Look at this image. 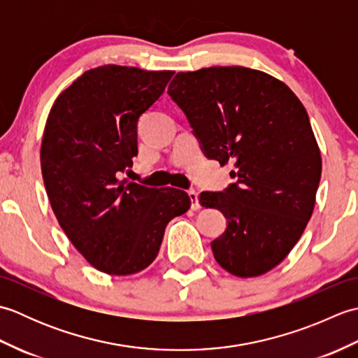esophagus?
Masks as SVG:
<instances>
[{
	"instance_id": "obj_1",
	"label": "esophagus",
	"mask_w": 358,
	"mask_h": 358,
	"mask_svg": "<svg viewBox=\"0 0 358 358\" xmlns=\"http://www.w3.org/2000/svg\"><path fill=\"white\" fill-rule=\"evenodd\" d=\"M187 195H189V199H191V208L194 209V210H199L200 209V203H199V192L196 191H194V189H191V191H187Z\"/></svg>"
}]
</instances>
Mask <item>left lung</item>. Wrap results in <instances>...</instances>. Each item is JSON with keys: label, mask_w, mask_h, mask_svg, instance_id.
<instances>
[{"label": "left lung", "mask_w": 358, "mask_h": 358, "mask_svg": "<svg viewBox=\"0 0 358 358\" xmlns=\"http://www.w3.org/2000/svg\"><path fill=\"white\" fill-rule=\"evenodd\" d=\"M167 94L186 113L204 154L234 162L235 183L203 192L227 227L212 241L232 275H263L300 240L315 206L322 155L308 112L283 81L241 66L178 72Z\"/></svg>", "instance_id": "8db88e82"}]
</instances>
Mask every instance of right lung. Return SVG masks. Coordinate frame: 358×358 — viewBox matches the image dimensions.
Segmentation results:
<instances>
[{
	"mask_svg": "<svg viewBox=\"0 0 358 358\" xmlns=\"http://www.w3.org/2000/svg\"><path fill=\"white\" fill-rule=\"evenodd\" d=\"M172 71L106 64L86 71L53 103L41 172L53 214L95 269L131 275L155 260L167 223L191 208L185 191L120 181L138 154L136 123Z\"/></svg>",
	"mask_w": 358,
	"mask_h": 358,
	"instance_id": "right-lung-1",
	"label": "right lung"
}]
</instances>
